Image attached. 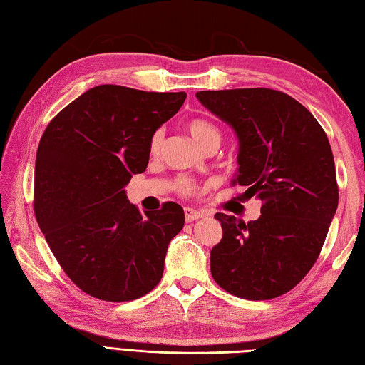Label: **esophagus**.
Here are the masks:
<instances>
[{
	"label": "esophagus",
	"instance_id": "obj_1",
	"mask_svg": "<svg viewBox=\"0 0 365 365\" xmlns=\"http://www.w3.org/2000/svg\"><path fill=\"white\" fill-rule=\"evenodd\" d=\"M201 217H202V212L196 211V209H191V207H185V220L187 222H195Z\"/></svg>",
	"mask_w": 365,
	"mask_h": 365
}]
</instances>
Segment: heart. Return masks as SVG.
<instances>
[{"mask_svg": "<svg viewBox=\"0 0 365 365\" xmlns=\"http://www.w3.org/2000/svg\"><path fill=\"white\" fill-rule=\"evenodd\" d=\"M187 128L191 137L200 145L202 150H207V148H219V145L222 143V138H224V132L222 128L214 123L212 120L205 119V117H195V119L188 120ZM163 130H156L151 135L150 140V151L151 153H158L160 150V145H163ZM177 190L178 193H182L185 196H190L195 193L196 185L191 178L182 177L177 180Z\"/></svg>", "mask_w": 365, "mask_h": 365, "instance_id": "heart-1", "label": "heart"}]
</instances>
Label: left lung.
Here are the masks:
<instances>
[{
    "label": "left lung",
    "mask_w": 365,
    "mask_h": 365,
    "mask_svg": "<svg viewBox=\"0 0 365 365\" xmlns=\"http://www.w3.org/2000/svg\"><path fill=\"white\" fill-rule=\"evenodd\" d=\"M196 98L235 128L240 140L233 185L261 200V217L245 224L217 212L220 242L211 274L243 299H272L293 289L316 264L338 207L329 138L309 110L272 88L200 91Z\"/></svg>",
    "instance_id": "left-lung-1"
}]
</instances>
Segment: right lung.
<instances>
[{"label":"right lung","mask_w":365,"mask_h":365,"mask_svg":"<svg viewBox=\"0 0 365 365\" xmlns=\"http://www.w3.org/2000/svg\"><path fill=\"white\" fill-rule=\"evenodd\" d=\"M185 98V91L98 85L67 104L41 135L35 217L66 275L96 299H138L163 279L183 209L169 201L141 214L123 187L146 169L151 135Z\"/></svg>","instance_id":"1"}]
</instances>
